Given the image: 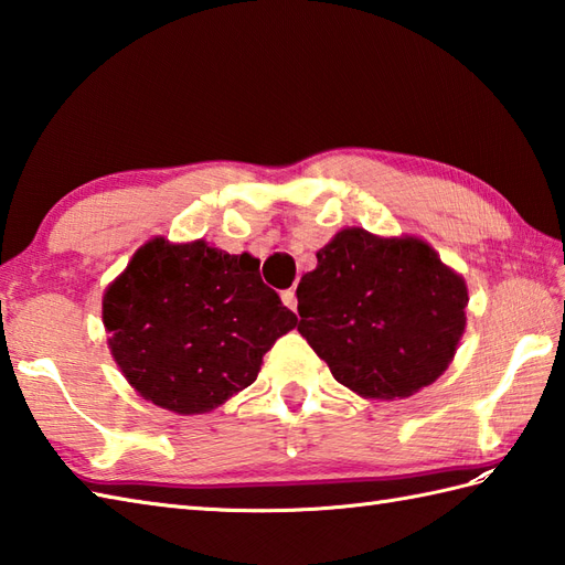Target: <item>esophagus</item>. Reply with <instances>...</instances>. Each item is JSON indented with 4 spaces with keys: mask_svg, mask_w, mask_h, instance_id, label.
Instances as JSON below:
<instances>
[{
    "mask_svg": "<svg viewBox=\"0 0 565 565\" xmlns=\"http://www.w3.org/2000/svg\"><path fill=\"white\" fill-rule=\"evenodd\" d=\"M281 303L289 308V310H294L296 313V308H298V298H296V291L294 289H286V291H281Z\"/></svg>",
    "mask_w": 565,
    "mask_h": 565,
    "instance_id": "esophagus-1",
    "label": "esophagus"
}]
</instances>
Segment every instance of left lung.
<instances>
[{"mask_svg": "<svg viewBox=\"0 0 565 565\" xmlns=\"http://www.w3.org/2000/svg\"><path fill=\"white\" fill-rule=\"evenodd\" d=\"M298 332L342 386L407 398L437 381L466 328L459 274L415 237L334 235L296 289Z\"/></svg>", "mask_w": 565, "mask_h": 565, "instance_id": "1", "label": "left lung"}]
</instances>
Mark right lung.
I'll return each instance as SVG.
<instances>
[{
	"label": "right lung",
	"mask_w": 565,
	"mask_h": 565,
	"mask_svg": "<svg viewBox=\"0 0 565 565\" xmlns=\"http://www.w3.org/2000/svg\"><path fill=\"white\" fill-rule=\"evenodd\" d=\"M298 318L249 255L162 237L136 252L104 294L111 354L142 398L206 413L255 383L262 356Z\"/></svg>",
	"instance_id": "add662e5"
}]
</instances>
